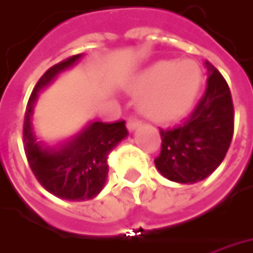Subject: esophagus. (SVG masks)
Listing matches in <instances>:
<instances>
[{
	"label": "esophagus",
	"instance_id": "obj_1",
	"mask_svg": "<svg viewBox=\"0 0 253 253\" xmlns=\"http://www.w3.org/2000/svg\"><path fill=\"white\" fill-rule=\"evenodd\" d=\"M140 125H141V121L137 119H134V117H129L128 121H126V128H128L130 132L134 130L137 126H140Z\"/></svg>",
	"mask_w": 253,
	"mask_h": 253
}]
</instances>
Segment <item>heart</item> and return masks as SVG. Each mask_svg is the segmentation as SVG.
Wrapping results in <instances>:
<instances>
[{"label":"heart","instance_id":"b5f03b06","mask_svg":"<svg viewBox=\"0 0 253 253\" xmlns=\"http://www.w3.org/2000/svg\"><path fill=\"white\" fill-rule=\"evenodd\" d=\"M201 83L203 72L193 60L157 62L141 77L140 108L159 121L178 119L195 104Z\"/></svg>","mask_w":253,"mask_h":253}]
</instances>
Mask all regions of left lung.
<instances>
[{
  "instance_id": "left-lung-1",
  "label": "left lung",
  "mask_w": 253,
  "mask_h": 253,
  "mask_svg": "<svg viewBox=\"0 0 253 253\" xmlns=\"http://www.w3.org/2000/svg\"><path fill=\"white\" fill-rule=\"evenodd\" d=\"M206 93L189 117L177 126L160 129L161 152L156 168L170 181L193 184L208 177L224 160L233 136V104L219 70L206 61Z\"/></svg>"
}]
</instances>
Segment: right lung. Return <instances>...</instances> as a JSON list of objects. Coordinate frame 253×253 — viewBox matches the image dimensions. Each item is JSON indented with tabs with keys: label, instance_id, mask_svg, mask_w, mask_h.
Listing matches in <instances>:
<instances>
[{
	"label": "right lung",
	"instance_id": "1",
	"mask_svg": "<svg viewBox=\"0 0 253 253\" xmlns=\"http://www.w3.org/2000/svg\"><path fill=\"white\" fill-rule=\"evenodd\" d=\"M81 56L76 54L53 65L39 80L26 105L22 133L26 159L39 183L54 196L76 201L89 200L101 192L109 170L108 155L128 134L125 121L120 120L89 123L80 133L58 145H49L36 137L32 115L39 92Z\"/></svg>",
	"mask_w": 253,
	"mask_h": 253
}]
</instances>
